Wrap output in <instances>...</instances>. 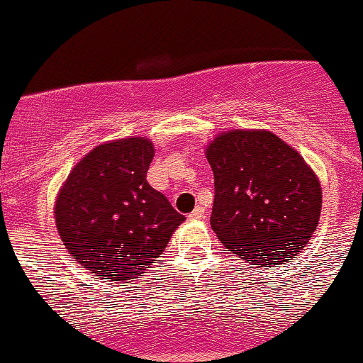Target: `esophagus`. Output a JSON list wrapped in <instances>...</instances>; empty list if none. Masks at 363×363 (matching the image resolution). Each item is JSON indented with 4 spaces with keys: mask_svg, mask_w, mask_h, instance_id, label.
<instances>
[{
    "mask_svg": "<svg viewBox=\"0 0 363 363\" xmlns=\"http://www.w3.org/2000/svg\"><path fill=\"white\" fill-rule=\"evenodd\" d=\"M203 215H205V208H201V206H198L196 208V210L193 211V213L189 215V220H201L203 218Z\"/></svg>",
    "mask_w": 363,
    "mask_h": 363,
    "instance_id": "obj_1",
    "label": "esophagus"
}]
</instances>
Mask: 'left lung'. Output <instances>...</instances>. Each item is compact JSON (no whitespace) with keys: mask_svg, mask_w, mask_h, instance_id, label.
Listing matches in <instances>:
<instances>
[{"mask_svg":"<svg viewBox=\"0 0 363 363\" xmlns=\"http://www.w3.org/2000/svg\"><path fill=\"white\" fill-rule=\"evenodd\" d=\"M215 176L211 228L261 268L285 264L315 232L323 191L303 157L266 129H228L206 145Z\"/></svg>","mask_w":363,"mask_h":363,"instance_id":"obj_1","label":"left lung"}]
</instances>
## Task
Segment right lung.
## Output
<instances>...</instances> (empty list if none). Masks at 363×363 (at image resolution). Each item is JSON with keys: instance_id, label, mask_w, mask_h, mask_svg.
I'll return each instance as SVG.
<instances>
[{"instance_id": "1", "label": "right lung", "mask_w": 363, "mask_h": 363, "mask_svg": "<svg viewBox=\"0 0 363 363\" xmlns=\"http://www.w3.org/2000/svg\"><path fill=\"white\" fill-rule=\"evenodd\" d=\"M153 155L147 136L106 141L62 182L54 205L57 234L94 277L116 283L143 277L186 220L147 182Z\"/></svg>"}]
</instances>
